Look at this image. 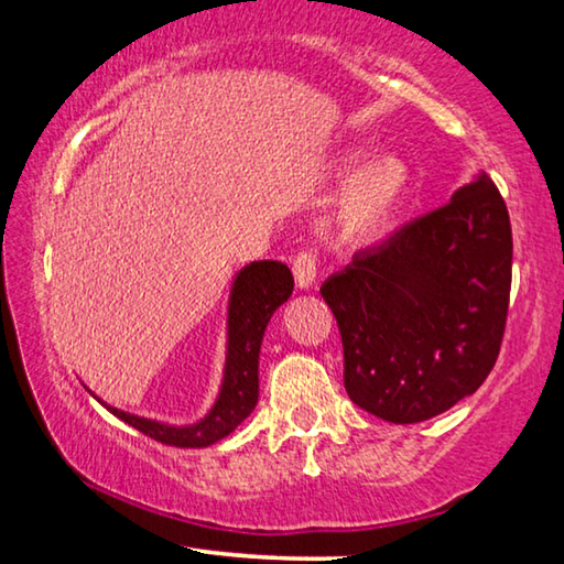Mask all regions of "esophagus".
<instances>
[{"instance_id": "34e87169", "label": "esophagus", "mask_w": 564, "mask_h": 564, "mask_svg": "<svg viewBox=\"0 0 564 564\" xmlns=\"http://www.w3.org/2000/svg\"><path fill=\"white\" fill-rule=\"evenodd\" d=\"M316 265H318L316 253L311 251H301L293 259V279L301 291H308L311 285L316 283Z\"/></svg>"}]
</instances>
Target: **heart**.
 Listing matches in <instances>:
<instances>
[{
    "instance_id": "b5f03b06",
    "label": "heart",
    "mask_w": 564,
    "mask_h": 564,
    "mask_svg": "<svg viewBox=\"0 0 564 564\" xmlns=\"http://www.w3.org/2000/svg\"><path fill=\"white\" fill-rule=\"evenodd\" d=\"M368 156V149L348 147L330 161L333 176H346L348 171ZM413 171L400 154H380L356 171L343 186L336 206V224L340 234L356 241L376 238L388 231L410 196Z\"/></svg>"
}]
</instances>
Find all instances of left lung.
<instances>
[{
    "instance_id": "1",
    "label": "left lung",
    "mask_w": 564,
    "mask_h": 564,
    "mask_svg": "<svg viewBox=\"0 0 564 564\" xmlns=\"http://www.w3.org/2000/svg\"><path fill=\"white\" fill-rule=\"evenodd\" d=\"M512 281L510 216L482 174L321 285L338 321L343 383L388 423L473 395L498 360Z\"/></svg>"
}]
</instances>
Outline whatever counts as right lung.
<instances>
[{
  "instance_id": "obj_1",
  "label": "right lung",
  "mask_w": 564,
  "mask_h": 564,
  "mask_svg": "<svg viewBox=\"0 0 564 564\" xmlns=\"http://www.w3.org/2000/svg\"><path fill=\"white\" fill-rule=\"evenodd\" d=\"M293 275L281 261H253L236 273L228 295V340L224 383L214 408L194 425H166L107 405L123 423L154 441L176 447H206L234 433L259 403V352L265 326L281 303L291 299Z\"/></svg>"
}]
</instances>
